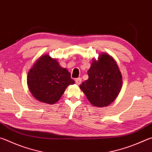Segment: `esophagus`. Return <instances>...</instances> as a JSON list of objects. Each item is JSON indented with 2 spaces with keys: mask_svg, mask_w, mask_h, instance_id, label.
<instances>
[{
  "mask_svg": "<svg viewBox=\"0 0 152 152\" xmlns=\"http://www.w3.org/2000/svg\"><path fill=\"white\" fill-rule=\"evenodd\" d=\"M75 82H76V84L79 85L82 82V78H76L75 79Z\"/></svg>",
  "mask_w": 152,
  "mask_h": 152,
  "instance_id": "1",
  "label": "esophagus"
}]
</instances>
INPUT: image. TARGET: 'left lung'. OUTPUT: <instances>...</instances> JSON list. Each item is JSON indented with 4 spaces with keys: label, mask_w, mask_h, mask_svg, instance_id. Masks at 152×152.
Instances as JSON below:
<instances>
[{
    "label": "left lung",
    "mask_w": 152,
    "mask_h": 152,
    "mask_svg": "<svg viewBox=\"0 0 152 152\" xmlns=\"http://www.w3.org/2000/svg\"><path fill=\"white\" fill-rule=\"evenodd\" d=\"M88 79L80 85L93 106H107L121 90L122 77L116 62L106 54H102L98 61L94 60L88 70Z\"/></svg>",
    "instance_id": "left-lung-1"
}]
</instances>
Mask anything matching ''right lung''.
<instances>
[{
  "label": "right lung",
  "instance_id": "right-lung-1",
  "mask_svg": "<svg viewBox=\"0 0 152 152\" xmlns=\"http://www.w3.org/2000/svg\"><path fill=\"white\" fill-rule=\"evenodd\" d=\"M27 83L35 98L41 102L53 104L60 100L68 85L74 84V80L56 60L44 55L30 70Z\"/></svg>",
  "mask_w": 152,
  "mask_h": 152
}]
</instances>
